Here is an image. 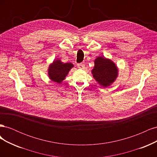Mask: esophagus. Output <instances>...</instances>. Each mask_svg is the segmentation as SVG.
Here are the masks:
<instances>
[{
	"mask_svg": "<svg viewBox=\"0 0 157 157\" xmlns=\"http://www.w3.org/2000/svg\"><path fill=\"white\" fill-rule=\"evenodd\" d=\"M77 65H78V67L80 69H84V66H85L84 64H83V63H78Z\"/></svg>",
	"mask_w": 157,
	"mask_h": 157,
	"instance_id": "1",
	"label": "esophagus"
}]
</instances>
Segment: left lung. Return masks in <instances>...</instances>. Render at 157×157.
I'll use <instances>...</instances> for the list:
<instances>
[{"instance_id": "8db88e82", "label": "left lung", "mask_w": 157, "mask_h": 157, "mask_svg": "<svg viewBox=\"0 0 157 157\" xmlns=\"http://www.w3.org/2000/svg\"><path fill=\"white\" fill-rule=\"evenodd\" d=\"M94 63V68L92 71L94 78L103 86L107 87L111 85L115 81L118 75L115 64L104 57H98Z\"/></svg>"}]
</instances>
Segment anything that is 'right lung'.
I'll use <instances>...</instances> for the list:
<instances>
[{
  "instance_id": "right-lung-1",
  "label": "right lung",
  "mask_w": 157,
  "mask_h": 157,
  "mask_svg": "<svg viewBox=\"0 0 157 157\" xmlns=\"http://www.w3.org/2000/svg\"><path fill=\"white\" fill-rule=\"evenodd\" d=\"M73 67V65L70 63H63L60 60L54 61L50 65L48 75L50 79L54 82L60 83L65 79L69 70Z\"/></svg>"
}]
</instances>
